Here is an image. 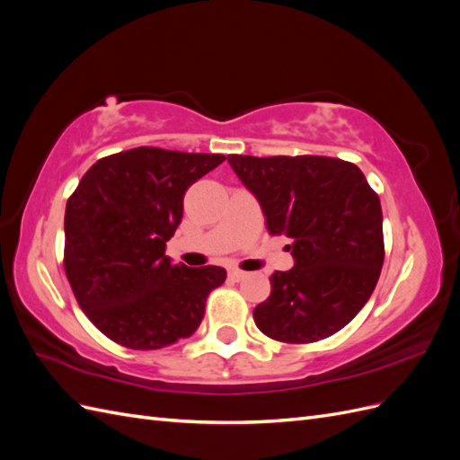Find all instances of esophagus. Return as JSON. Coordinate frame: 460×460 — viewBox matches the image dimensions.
I'll return each mask as SVG.
<instances>
[{"instance_id":"1","label":"esophagus","mask_w":460,"mask_h":460,"mask_svg":"<svg viewBox=\"0 0 460 460\" xmlns=\"http://www.w3.org/2000/svg\"><path fill=\"white\" fill-rule=\"evenodd\" d=\"M228 278H230V280H234V282H242V280H245V278H247V272H243L240 269H230L228 270Z\"/></svg>"}]
</instances>
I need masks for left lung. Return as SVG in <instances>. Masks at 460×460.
Here are the masks:
<instances>
[{
    "mask_svg": "<svg viewBox=\"0 0 460 460\" xmlns=\"http://www.w3.org/2000/svg\"><path fill=\"white\" fill-rule=\"evenodd\" d=\"M257 198L270 235L291 240L294 269L270 276L257 328L276 341L313 343L357 316L384 264L380 198L353 163L333 157L228 155Z\"/></svg>",
    "mask_w": 460,
    "mask_h": 460,
    "instance_id": "1",
    "label": "left lung"
}]
</instances>
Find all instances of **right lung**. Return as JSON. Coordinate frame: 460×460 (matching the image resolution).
<instances>
[{
  "label": "right lung",
  "mask_w": 460,
  "mask_h": 460,
  "mask_svg": "<svg viewBox=\"0 0 460 460\" xmlns=\"http://www.w3.org/2000/svg\"><path fill=\"white\" fill-rule=\"evenodd\" d=\"M215 153L136 147L92 164L66 201L65 272L93 326L130 349L190 338L222 267L191 269L164 255L184 193L225 161Z\"/></svg>",
  "instance_id": "right-lung-1"
}]
</instances>
